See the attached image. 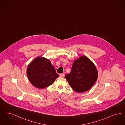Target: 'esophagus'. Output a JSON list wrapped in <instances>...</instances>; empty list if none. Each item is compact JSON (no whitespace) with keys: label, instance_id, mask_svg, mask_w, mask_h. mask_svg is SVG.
I'll list each match as a JSON object with an SVG mask.
<instances>
[{"label":"esophagus","instance_id":"34e87169","mask_svg":"<svg viewBox=\"0 0 125 125\" xmlns=\"http://www.w3.org/2000/svg\"><path fill=\"white\" fill-rule=\"evenodd\" d=\"M60 77L63 78V77H64V76H65V75H64V74H63V73H62V74H60Z\"/></svg>","mask_w":125,"mask_h":125}]
</instances>
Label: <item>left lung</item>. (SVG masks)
<instances>
[{
	"mask_svg": "<svg viewBox=\"0 0 125 125\" xmlns=\"http://www.w3.org/2000/svg\"><path fill=\"white\" fill-rule=\"evenodd\" d=\"M70 87L78 93L89 91L98 78L94 63L87 56H80L73 62L70 73L65 75Z\"/></svg>",
	"mask_w": 125,
	"mask_h": 125,
	"instance_id": "left-lung-1",
	"label": "left lung"
}]
</instances>
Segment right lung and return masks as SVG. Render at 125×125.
Masks as SVG:
<instances>
[{"instance_id":"1","label":"right lung","mask_w":125,"mask_h":125,"mask_svg":"<svg viewBox=\"0 0 125 125\" xmlns=\"http://www.w3.org/2000/svg\"><path fill=\"white\" fill-rule=\"evenodd\" d=\"M28 78L35 87L42 89L52 85L59 77L50 60L42 56H37L27 69Z\"/></svg>"}]
</instances>
